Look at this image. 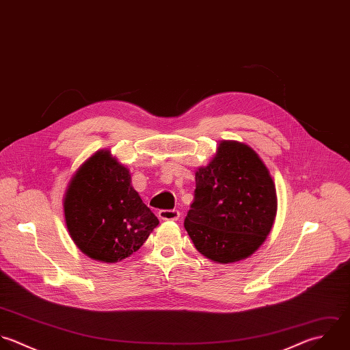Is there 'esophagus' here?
Here are the masks:
<instances>
[{
  "mask_svg": "<svg viewBox=\"0 0 350 350\" xmlns=\"http://www.w3.org/2000/svg\"><path fill=\"white\" fill-rule=\"evenodd\" d=\"M158 217L162 221H177L180 218V213L177 210H161Z\"/></svg>",
  "mask_w": 350,
  "mask_h": 350,
  "instance_id": "1",
  "label": "esophagus"
}]
</instances>
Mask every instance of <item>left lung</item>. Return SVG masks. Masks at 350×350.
Instances as JSON below:
<instances>
[{"label":"left lung","mask_w":350,"mask_h":350,"mask_svg":"<svg viewBox=\"0 0 350 350\" xmlns=\"http://www.w3.org/2000/svg\"><path fill=\"white\" fill-rule=\"evenodd\" d=\"M192 210L184 226L195 248L215 263H234L255 254L277 215L270 172L245 143L222 140L215 155L195 172Z\"/></svg>","instance_id":"obj_1"}]
</instances>
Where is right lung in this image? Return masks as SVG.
Returning a JSON list of instances; mask_svg holds the SVG:
<instances>
[{
	"label": "right lung",
	"mask_w": 350,
	"mask_h": 350,
	"mask_svg": "<svg viewBox=\"0 0 350 350\" xmlns=\"http://www.w3.org/2000/svg\"><path fill=\"white\" fill-rule=\"evenodd\" d=\"M62 207L72 241L84 255L103 263L129 258L159 225L133 189L129 169L106 148L73 173Z\"/></svg>",
	"instance_id": "obj_1"
}]
</instances>
